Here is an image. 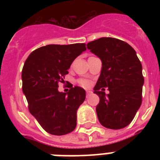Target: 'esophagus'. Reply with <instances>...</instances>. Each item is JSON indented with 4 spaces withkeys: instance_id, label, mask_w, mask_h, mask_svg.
<instances>
[{
    "instance_id": "obj_1",
    "label": "esophagus",
    "mask_w": 160,
    "mask_h": 160,
    "mask_svg": "<svg viewBox=\"0 0 160 160\" xmlns=\"http://www.w3.org/2000/svg\"><path fill=\"white\" fill-rule=\"evenodd\" d=\"M90 95H92V91H90V90H87V91H86V97H89Z\"/></svg>"
}]
</instances>
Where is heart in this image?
Wrapping results in <instances>:
<instances>
[{"label": "heart", "mask_w": 160, "mask_h": 160, "mask_svg": "<svg viewBox=\"0 0 160 160\" xmlns=\"http://www.w3.org/2000/svg\"><path fill=\"white\" fill-rule=\"evenodd\" d=\"M79 84H80L82 87H85V88H88L89 86H90V82H89V80H84V79H82V80H79Z\"/></svg>", "instance_id": "1"}]
</instances>
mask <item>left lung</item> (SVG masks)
I'll return each mask as SVG.
<instances>
[{
  "instance_id": "obj_1",
  "label": "left lung",
  "mask_w": 160,
  "mask_h": 160,
  "mask_svg": "<svg viewBox=\"0 0 160 160\" xmlns=\"http://www.w3.org/2000/svg\"><path fill=\"white\" fill-rule=\"evenodd\" d=\"M87 49L102 61V70L94 93L99 95L98 119L108 129L129 125L142 103L144 76L136 52L129 44L102 37L87 44ZM105 88L110 93L105 95Z\"/></svg>"
}]
</instances>
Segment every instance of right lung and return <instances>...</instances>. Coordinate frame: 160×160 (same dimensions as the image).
Segmentation results:
<instances>
[{
	"label": "right lung",
	"instance_id": "1",
	"mask_svg": "<svg viewBox=\"0 0 160 160\" xmlns=\"http://www.w3.org/2000/svg\"><path fill=\"white\" fill-rule=\"evenodd\" d=\"M86 51L85 43L48 45L32 51L24 64L22 90L29 111L49 134L64 135L76 127L78 108L85 91L70 84L67 93L58 91L75 58Z\"/></svg>",
	"mask_w": 160,
	"mask_h": 160
}]
</instances>
